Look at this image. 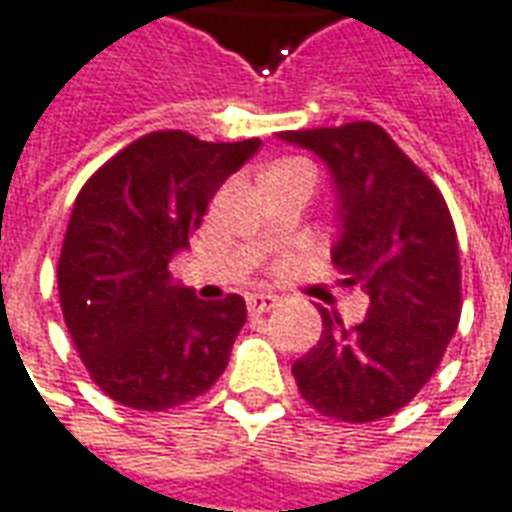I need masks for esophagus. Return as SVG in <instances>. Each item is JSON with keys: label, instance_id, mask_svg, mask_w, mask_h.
Wrapping results in <instances>:
<instances>
[{"label": "esophagus", "instance_id": "obj_1", "mask_svg": "<svg viewBox=\"0 0 512 512\" xmlns=\"http://www.w3.org/2000/svg\"><path fill=\"white\" fill-rule=\"evenodd\" d=\"M278 306V297L275 295H250L248 297V311L250 314H264L270 308Z\"/></svg>", "mask_w": 512, "mask_h": 512}]
</instances>
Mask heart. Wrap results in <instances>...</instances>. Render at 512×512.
I'll list each match as a JSON object with an SVG mask.
<instances>
[{"instance_id":"1","label":"heart","mask_w":512,"mask_h":512,"mask_svg":"<svg viewBox=\"0 0 512 512\" xmlns=\"http://www.w3.org/2000/svg\"><path fill=\"white\" fill-rule=\"evenodd\" d=\"M286 165H297V162H286ZM300 168H306V165H300Z\"/></svg>"}]
</instances>
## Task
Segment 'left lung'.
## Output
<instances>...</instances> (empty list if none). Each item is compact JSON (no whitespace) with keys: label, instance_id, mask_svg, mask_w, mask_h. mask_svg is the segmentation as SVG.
Listing matches in <instances>:
<instances>
[{"label":"left lung","instance_id":"1","mask_svg":"<svg viewBox=\"0 0 512 512\" xmlns=\"http://www.w3.org/2000/svg\"><path fill=\"white\" fill-rule=\"evenodd\" d=\"M314 151L339 190L333 264L369 311L344 325L320 308L322 336L292 364L300 397L336 422L391 416L422 391L460 322L458 234L433 179L372 121L278 132Z\"/></svg>","mask_w":512,"mask_h":512}]
</instances>
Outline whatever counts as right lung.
Instances as JSON below:
<instances>
[{"label":"right lung","instance_id":"obj_1","mask_svg":"<svg viewBox=\"0 0 512 512\" xmlns=\"http://www.w3.org/2000/svg\"><path fill=\"white\" fill-rule=\"evenodd\" d=\"M262 146L206 143L181 129L137 137L79 190L57 262L65 328L110 400L159 413L223 375L245 300H198L168 264L190 245L220 184Z\"/></svg>","mask_w":512,"mask_h":512}]
</instances>
